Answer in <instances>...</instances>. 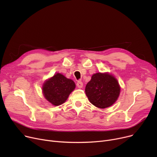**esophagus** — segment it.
<instances>
[{
  "label": "esophagus",
  "instance_id": "obj_1",
  "mask_svg": "<svg viewBox=\"0 0 157 157\" xmlns=\"http://www.w3.org/2000/svg\"><path fill=\"white\" fill-rule=\"evenodd\" d=\"M76 86H77L79 88H81L82 87H83V82L81 81H78L77 82V83H76Z\"/></svg>",
  "mask_w": 157,
  "mask_h": 157
}]
</instances>
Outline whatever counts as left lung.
<instances>
[{
  "instance_id": "obj_1",
  "label": "left lung",
  "mask_w": 157,
  "mask_h": 157,
  "mask_svg": "<svg viewBox=\"0 0 157 157\" xmlns=\"http://www.w3.org/2000/svg\"><path fill=\"white\" fill-rule=\"evenodd\" d=\"M118 81L108 73H96L87 83L85 93L89 101L99 108L113 105L120 95Z\"/></svg>"
}]
</instances>
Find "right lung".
<instances>
[{
    "label": "right lung",
    "mask_w": 157,
    "mask_h": 157,
    "mask_svg": "<svg viewBox=\"0 0 157 157\" xmlns=\"http://www.w3.org/2000/svg\"><path fill=\"white\" fill-rule=\"evenodd\" d=\"M75 86L72 80L57 73L44 83L43 92L46 100L54 105H59L66 101Z\"/></svg>",
    "instance_id": "obj_1"
}]
</instances>
